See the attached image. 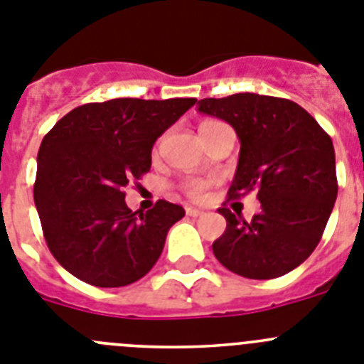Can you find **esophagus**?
<instances>
[{"instance_id":"esophagus-1","label":"esophagus","mask_w":364,"mask_h":364,"mask_svg":"<svg viewBox=\"0 0 364 364\" xmlns=\"http://www.w3.org/2000/svg\"><path fill=\"white\" fill-rule=\"evenodd\" d=\"M185 212L186 215H190V218H199V215H203V210H199V208H196V206H186Z\"/></svg>"}]
</instances>
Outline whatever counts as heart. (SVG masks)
I'll use <instances>...</instances> for the list:
<instances>
[{
  "label": "heart",
  "instance_id": "1",
  "mask_svg": "<svg viewBox=\"0 0 364 364\" xmlns=\"http://www.w3.org/2000/svg\"><path fill=\"white\" fill-rule=\"evenodd\" d=\"M206 123H210V121H205V123H201V125H206ZM212 185H214L212 179H190V181H186L185 185H183V190H185V194L188 196L190 199L201 201Z\"/></svg>",
  "mask_w": 364,
  "mask_h": 364
}]
</instances>
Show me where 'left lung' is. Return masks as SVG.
I'll return each instance as SVG.
<instances>
[{
    "mask_svg": "<svg viewBox=\"0 0 364 364\" xmlns=\"http://www.w3.org/2000/svg\"><path fill=\"white\" fill-rule=\"evenodd\" d=\"M199 112L227 121L241 143L228 198L254 190L250 221L219 208L227 230L212 245L219 263L248 279H274L314 252L337 198L332 139L303 107L259 94L206 97Z\"/></svg>",
    "mask_w": 364,
    "mask_h": 364,
    "instance_id": "8db88e82",
    "label": "left lung"
}]
</instances>
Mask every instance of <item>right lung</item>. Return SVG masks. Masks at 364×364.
Instances as JSON below:
<instances>
[{
  "instance_id": "right-lung-1",
  "label": "right lung",
  "mask_w": 364,
  "mask_h": 364,
  "mask_svg": "<svg viewBox=\"0 0 364 364\" xmlns=\"http://www.w3.org/2000/svg\"><path fill=\"white\" fill-rule=\"evenodd\" d=\"M196 97L87 103L61 117L38 152L34 203L55 261L101 288L141 279L161 255L183 206L159 199L132 212L129 181L152 165V146L196 103Z\"/></svg>"
}]
</instances>
